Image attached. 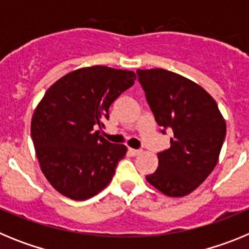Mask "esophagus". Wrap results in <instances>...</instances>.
<instances>
[{"label":"esophagus","instance_id":"1","mask_svg":"<svg viewBox=\"0 0 249 249\" xmlns=\"http://www.w3.org/2000/svg\"><path fill=\"white\" fill-rule=\"evenodd\" d=\"M128 151H129V153H131L132 156H140L141 153H142V149H133V148H129Z\"/></svg>","mask_w":249,"mask_h":249}]
</instances>
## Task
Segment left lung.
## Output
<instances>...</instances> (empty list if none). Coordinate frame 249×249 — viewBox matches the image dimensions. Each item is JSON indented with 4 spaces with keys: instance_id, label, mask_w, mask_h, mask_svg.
<instances>
[{
    "instance_id": "1",
    "label": "left lung",
    "mask_w": 249,
    "mask_h": 249,
    "mask_svg": "<svg viewBox=\"0 0 249 249\" xmlns=\"http://www.w3.org/2000/svg\"><path fill=\"white\" fill-rule=\"evenodd\" d=\"M137 74L158 126L173 131L171 147L158 153V168L146 179L163 195L184 197L214 169L226 120L214 98L186 77L163 68Z\"/></svg>"
}]
</instances>
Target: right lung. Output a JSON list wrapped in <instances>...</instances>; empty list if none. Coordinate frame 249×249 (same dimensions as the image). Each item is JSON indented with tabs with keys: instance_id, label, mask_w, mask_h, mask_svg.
Here are the masks:
<instances>
[{
	"instance_id": "right-lung-1",
	"label": "right lung",
	"mask_w": 249,
	"mask_h": 249,
	"mask_svg": "<svg viewBox=\"0 0 249 249\" xmlns=\"http://www.w3.org/2000/svg\"><path fill=\"white\" fill-rule=\"evenodd\" d=\"M135 80L133 71L92 66L65 74L46 91L32 116L31 137L41 171L57 192L85 201L112 181L127 147L109 143L96 127Z\"/></svg>"
}]
</instances>
